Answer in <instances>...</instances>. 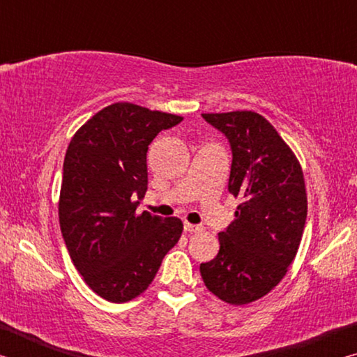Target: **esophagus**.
I'll return each instance as SVG.
<instances>
[{"label":"esophagus","mask_w":357,"mask_h":357,"mask_svg":"<svg viewBox=\"0 0 357 357\" xmlns=\"http://www.w3.org/2000/svg\"><path fill=\"white\" fill-rule=\"evenodd\" d=\"M184 229H185V231H189V233H193V231H202L203 227L193 225V223H189V222H184Z\"/></svg>","instance_id":"esophagus-1"}]
</instances>
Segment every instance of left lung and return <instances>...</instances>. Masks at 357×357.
I'll list each match as a JSON object with an SVG mask.
<instances>
[{"label": "left lung", "mask_w": 357, "mask_h": 357, "mask_svg": "<svg viewBox=\"0 0 357 357\" xmlns=\"http://www.w3.org/2000/svg\"><path fill=\"white\" fill-rule=\"evenodd\" d=\"M233 151L228 190L241 198L234 220L219 233V253L200 264L211 293L244 305L274 289L298 253L307 192L298 157L259 113H203Z\"/></svg>", "instance_id": "1"}]
</instances>
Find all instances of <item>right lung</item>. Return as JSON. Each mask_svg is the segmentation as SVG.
Masks as SVG:
<instances>
[{
  "label": "right lung",
  "mask_w": 357,
  "mask_h": 357,
  "mask_svg": "<svg viewBox=\"0 0 357 357\" xmlns=\"http://www.w3.org/2000/svg\"><path fill=\"white\" fill-rule=\"evenodd\" d=\"M183 116L116 102L89 118L66 151L59 227L72 263L93 291L121 304L154 280L178 243V217L137 214L148 189L146 153L160 130Z\"/></svg>",
  "instance_id": "obj_1"
}]
</instances>
